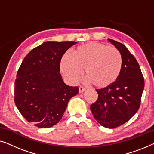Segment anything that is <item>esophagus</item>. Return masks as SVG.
I'll list each match as a JSON object with an SVG mask.
<instances>
[{"instance_id":"34e87169","label":"esophagus","mask_w":154,"mask_h":154,"mask_svg":"<svg viewBox=\"0 0 154 154\" xmlns=\"http://www.w3.org/2000/svg\"><path fill=\"white\" fill-rule=\"evenodd\" d=\"M85 90H86V88L83 87V86H80V87H79V92H80V93H82V92L85 91Z\"/></svg>"}]
</instances>
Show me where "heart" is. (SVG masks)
I'll return each mask as SVG.
<instances>
[{"instance_id": "obj_1", "label": "heart", "mask_w": 154, "mask_h": 154, "mask_svg": "<svg viewBox=\"0 0 154 154\" xmlns=\"http://www.w3.org/2000/svg\"><path fill=\"white\" fill-rule=\"evenodd\" d=\"M123 64V57L117 49L102 43H88L75 48L73 54H63L60 69L70 83H76L85 68L88 81L97 88H104L119 79Z\"/></svg>"}]
</instances>
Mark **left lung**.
Returning <instances> with one entry per match:
<instances>
[{
    "instance_id": "obj_1",
    "label": "left lung",
    "mask_w": 154,
    "mask_h": 154,
    "mask_svg": "<svg viewBox=\"0 0 154 154\" xmlns=\"http://www.w3.org/2000/svg\"><path fill=\"white\" fill-rule=\"evenodd\" d=\"M108 41L121 54L123 69L113 85L96 90L98 99L90 106V109L101 125L115 128L129 121L138 111L144 80L140 65L125 45L112 39Z\"/></svg>"
}]
</instances>
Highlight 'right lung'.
Listing matches in <instances>:
<instances>
[{"mask_svg": "<svg viewBox=\"0 0 154 154\" xmlns=\"http://www.w3.org/2000/svg\"><path fill=\"white\" fill-rule=\"evenodd\" d=\"M77 42L46 41L22 61L14 84V102L27 121L48 128L60 121L79 88L67 85L60 72V61Z\"/></svg>", "mask_w": 154, "mask_h": 154, "instance_id": "1", "label": "right lung"}]
</instances>
